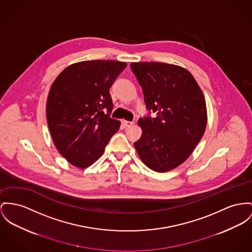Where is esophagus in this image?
<instances>
[{"mask_svg": "<svg viewBox=\"0 0 252 252\" xmlns=\"http://www.w3.org/2000/svg\"><path fill=\"white\" fill-rule=\"evenodd\" d=\"M133 124H134V122H132V121L122 120V125H123L125 128H129V127H131Z\"/></svg>", "mask_w": 252, "mask_h": 252, "instance_id": "1", "label": "esophagus"}]
</instances>
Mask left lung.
I'll use <instances>...</instances> for the list:
<instances>
[{
    "label": "left lung",
    "mask_w": 252,
    "mask_h": 252,
    "mask_svg": "<svg viewBox=\"0 0 252 252\" xmlns=\"http://www.w3.org/2000/svg\"><path fill=\"white\" fill-rule=\"evenodd\" d=\"M130 67L147 110L157 115L138 119L142 134L134 143L135 150L147 167L167 172L185 162L204 134L203 94L193 75L180 66L141 62Z\"/></svg>",
    "instance_id": "1"
}]
</instances>
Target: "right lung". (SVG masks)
Here are the masks:
<instances>
[{"mask_svg":"<svg viewBox=\"0 0 252 252\" xmlns=\"http://www.w3.org/2000/svg\"><path fill=\"white\" fill-rule=\"evenodd\" d=\"M126 67L114 60L83 61L66 67L51 86L48 125L55 147L72 165H92L118 132L109 91Z\"/></svg>","mask_w":252,"mask_h":252,"instance_id":"obj_1","label":"right lung"}]
</instances>
